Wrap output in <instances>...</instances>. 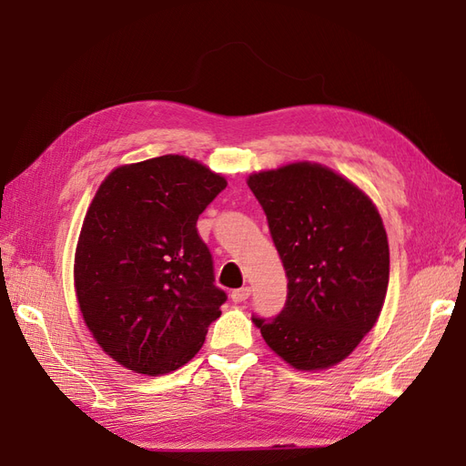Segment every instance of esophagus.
Instances as JSON below:
<instances>
[{"label":"esophagus","instance_id":"34e87169","mask_svg":"<svg viewBox=\"0 0 466 466\" xmlns=\"http://www.w3.org/2000/svg\"><path fill=\"white\" fill-rule=\"evenodd\" d=\"M250 298V288H238L231 291V301L233 303H243Z\"/></svg>","mask_w":466,"mask_h":466}]
</instances>
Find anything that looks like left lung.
<instances>
[{"mask_svg": "<svg viewBox=\"0 0 466 466\" xmlns=\"http://www.w3.org/2000/svg\"><path fill=\"white\" fill-rule=\"evenodd\" d=\"M288 276L274 319L252 317L295 370L348 358L379 319L389 286V241L373 202L317 163H291L248 177Z\"/></svg>", "mask_w": 466, "mask_h": 466, "instance_id": "1", "label": "left lung"}]
</instances>
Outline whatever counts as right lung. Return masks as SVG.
I'll use <instances>...</instances> for the list:
<instances>
[{
    "label": "right lung",
    "mask_w": 466,
    "mask_h": 466,
    "mask_svg": "<svg viewBox=\"0 0 466 466\" xmlns=\"http://www.w3.org/2000/svg\"><path fill=\"white\" fill-rule=\"evenodd\" d=\"M225 187L182 155L118 167L98 187L76 250V291L96 344L124 368H182L219 319L228 295L196 221Z\"/></svg>",
    "instance_id": "obj_1"
}]
</instances>
